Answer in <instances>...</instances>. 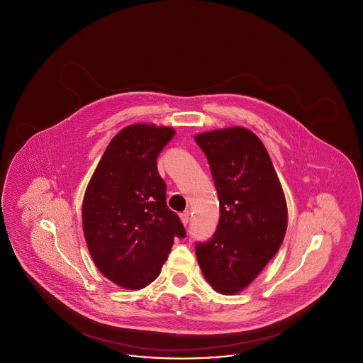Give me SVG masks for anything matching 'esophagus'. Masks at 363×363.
<instances>
[{
  "label": "esophagus",
  "mask_w": 363,
  "mask_h": 363,
  "mask_svg": "<svg viewBox=\"0 0 363 363\" xmlns=\"http://www.w3.org/2000/svg\"><path fill=\"white\" fill-rule=\"evenodd\" d=\"M179 218H181V220H182V223H184V225H188L190 219L189 211H184V212H181V213H179Z\"/></svg>",
  "instance_id": "1"
}]
</instances>
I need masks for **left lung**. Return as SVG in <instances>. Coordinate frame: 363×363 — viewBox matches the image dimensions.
Wrapping results in <instances>:
<instances>
[{
    "instance_id": "1",
    "label": "left lung",
    "mask_w": 363,
    "mask_h": 363,
    "mask_svg": "<svg viewBox=\"0 0 363 363\" xmlns=\"http://www.w3.org/2000/svg\"><path fill=\"white\" fill-rule=\"evenodd\" d=\"M219 197L213 235L196 243V256L218 293H240L279 250L287 228V204L264 144L245 128L200 133Z\"/></svg>"
}]
</instances>
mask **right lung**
Returning a JSON list of instances; mask_svg holds the SVG:
<instances>
[{
    "mask_svg": "<svg viewBox=\"0 0 363 363\" xmlns=\"http://www.w3.org/2000/svg\"><path fill=\"white\" fill-rule=\"evenodd\" d=\"M172 128L135 123L110 141L86 186L83 228L98 269L113 283L140 290L159 277L174 238L186 231L167 207L157 156Z\"/></svg>",
    "mask_w": 363,
    "mask_h": 363,
    "instance_id": "add662e5",
    "label": "right lung"
}]
</instances>
